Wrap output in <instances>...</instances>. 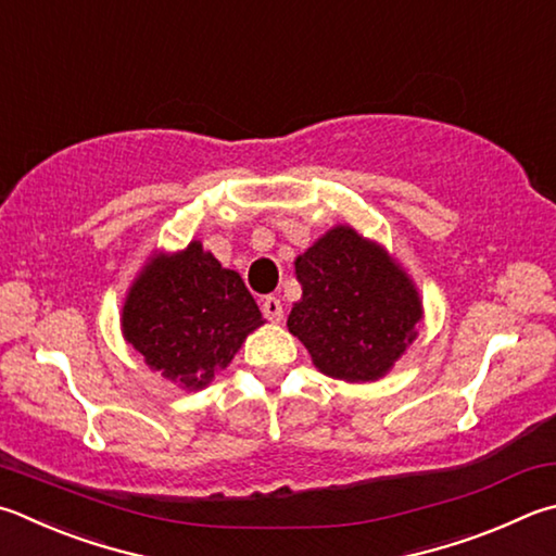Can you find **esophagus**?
<instances>
[{
	"mask_svg": "<svg viewBox=\"0 0 556 556\" xmlns=\"http://www.w3.org/2000/svg\"><path fill=\"white\" fill-rule=\"evenodd\" d=\"M262 313H265V318L271 323H279L285 318V311H281V301L277 296H265L262 299Z\"/></svg>",
	"mask_w": 556,
	"mask_h": 556,
	"instance_id": "obj_1",
	"label": "esophagus"
}]
</instances>
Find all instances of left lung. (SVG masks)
Masks as SVG:
<instances>
[{"label":"left lung","instance_id":"1","mask_svg":"<svg viewBox=\"0 0 556 556\" xmlns=\"http://www.w3.org/2000/svg\"><path fill=\"white\" fill-rule=\"evenodd\" d=\"M301 299L289 313L318 371L377 381L418 336L422 301L410 277L379 243L336 226L296 257Z\"/></svg>","mask_w":556,"mask_h":556}]
</instances>
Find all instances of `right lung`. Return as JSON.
<instances>
[{
  "instance_id": "1",
  "label": "right lung",
  "mask_w": 556,
  "mask_h": 556,
  "mask_svg": "<svg viewBox=\"0 0 556 556\" xmlns=\"http://www.w3.org/2000/svg\"><path fill=\"white\" fill-rule=\"evenodd\" d=\"M262 323L245 281L199 240L150 257L121 311L124 338L146 365L187 391L208 387Z\"/></svg>"
}]
</instances>
